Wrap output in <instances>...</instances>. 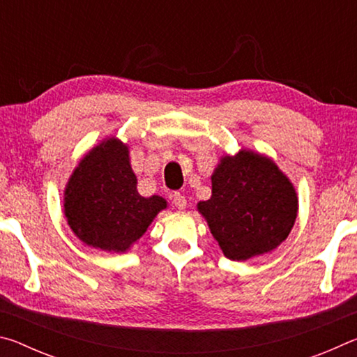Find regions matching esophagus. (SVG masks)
Segmentation results:
<instances>
[{
  "mask_svg": "<svg viewBox=\"0 0 357 357\" xmlns=\"http://www.w3.org/2000/svg\"><path fill=\"white\" fill-rule=\"evenodd\" d=\"M172 200H173V204H174V206H176L178 209H185V206H187V200H185V197L183 195V193L174 192L173 195H172Z\"/></svg>",
  "mask_w": 357,
  "mask_h": 357,
  "instance_id": "esophagus-1",
  "label": "esophagus"
}]
</instances>
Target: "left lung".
I'll return each instance as SVG.
<instances>
[{
    "instance_id": "obj_1",
    "label": "left lung",
    "mask_w": 357,
    "mask_h": 357,
    "mask_svg": "<svg viewBox=\"0 0 357 357\" xmlns=\"http://www.w3.org/2000/svg\"><path fill=\"white\" fill-rule=\"evenodd\" d=\"M211 183L213 195L197 209L227 258L264 255L288 238L298 217V193L271 157L252 149L223 155Z\"/></svg>"
}]
</instances>
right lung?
Listing matches in <instances>:
<instances>
[{
  "label": "right lung",
  "instance_id": "1",
  "mask_svg": "<svg viewBox=\"0 0 357 357\" xmlns=\"http://www.w3.org/2000/svg\"><path fill=\"white\" fill-rule=\"evenodd\" d=\"M164 209L165 198L138 193L129 146L116 137L88 151L64 189L70 229L83 244L104 252H128Z\"/></svg>",
  "mask_w": 357,
  "mask_h": 357
}]
</instances>
